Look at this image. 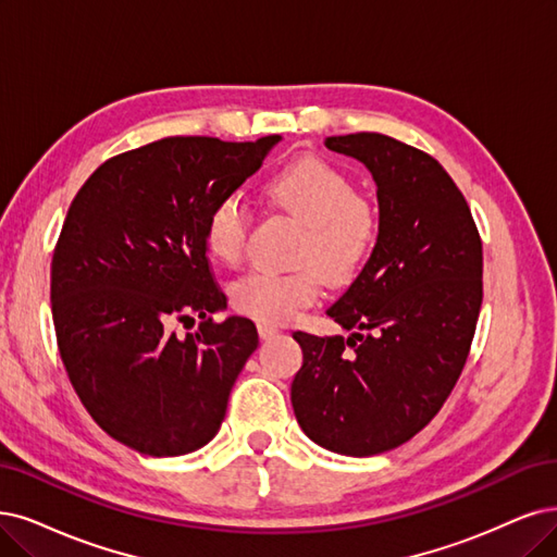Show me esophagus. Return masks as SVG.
I'll use <instances>...</instances> for the list:
<instances>
[{
  "label": "esophagus",
  "mask_w": 557,
  "mask_h": 557,
  "mask_svg": "<svg viewBox=\"0 0 557 557\" xmlns=\"http://www.w3.org/2000/svg\"><path fill=\"white\" fill-rule=\"evenodd\" d=\"M257 331H259V337H261V339H273V337L280 333V327L273 325V323H259Z\"/></svg>",
  "instance_id": "1"
}]
</instances>
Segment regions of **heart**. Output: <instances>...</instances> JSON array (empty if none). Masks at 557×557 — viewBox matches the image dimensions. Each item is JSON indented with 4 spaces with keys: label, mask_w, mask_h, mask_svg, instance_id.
I'll return each instance as SVG.
<instances>
[{
    "label": "heart",
    "mask_w": 557,
    "mask_h": 557,
    "mask_svg": "<svg viewBox=\"0 0 557 557\" xmlns=\"http://www.w3.org/2000/svg\"><path fill=\"white\" fill-rule=\"evenodd\" d=\"M268 195L282 209L307 224L300 263H317L331 280H346L372 255L381 232L376 206L356 195V185L335 164L321 158H300L286 164L271 181ZM250 203L243 193L215 201L206 220V245L211 255L238 265L250 234ZM321 294L315 265L298 271H252L232 286L234 310L259 323H284L310 307Z\"/></svg>",
    "instance_id": "obj_1"
}]
</instances>
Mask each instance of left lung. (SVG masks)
I'll list each match as a JSON object with an SVG mask.
<instances>
[{
    "label": "left lung",
    "mask_w": 557,
    "mask_h": 557,
    "mask_svg": "<svg viewBox=\"0 0 557 557\" xmlns=\"http://www.w3.org/2000/svg\"><path fill=\"white\" fill-rule=\"evenodd\" d=\"M372 172L381 232L360 275L327 307L346 339L294 333L300 429L346 457L395 449L422 431L466 364L482 307V240L438 160L381 133L327 137Z\"/></svg>",
    "instance_id": "1"
}]
</instances>
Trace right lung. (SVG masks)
Returning a JSON list of instances; mask_svg holds the SVG:
<instances>
[{
    "label": "right lung",
    "mask_w": 557,
    "mask_h": 557,
    "mask_svg": "<svg viewBox=\"0 0 557 557\" xmlns=\"http://www.w3.org/2000/svg\"><path fill=\"white\" fill-rule=\"evenodd\" d=\"M280 139L164 137L102 162L71 203L50 273L59 354L96 424L141 455L213 441L259 344L250 319L211 317L226 296L203 230ZM193 313L200 327L176 338Z\"/></svg>",
    "instance_id": "1"
}]
</instances>
